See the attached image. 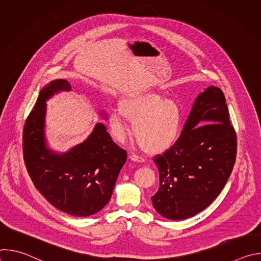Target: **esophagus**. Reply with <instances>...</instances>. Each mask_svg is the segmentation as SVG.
<instances>
[{"mask_svg":"<svg viewBox=\"0 0 261 261\" xmlns=\"http://www.w3.org/2000/svg\"><path fill=\"white\" fill-rule=\"evenodd\" d=\"M129 158H130L132 161H136V162H139V163L144 161V158H143V157L138 156V155H136V154H131V155L129 156Z\"/></svg>","mask_w":261,"mask_h":261,"instance_id":"1","label":"esophagus"}]
</instances>
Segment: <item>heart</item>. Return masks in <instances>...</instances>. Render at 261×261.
Masks as SVG:
<instances>
[{
    "label": "heart",
    "mask_w": 261,
    "mask_h": 261,
    "mask_svg": "<svg viewBox=\"0 0 261 261\" xmlns=\"http://www.w3.org/2000/svg\"><path fill=\"white\" fill-rule=\"evenodd\" d=\"M127 118L133 121V134L146 152H162L178 137L182 111L172 98H163L155 92L124 99L108 117V126L117 141L127 135Z\"/></svg>",
    "instance_id": "obj_1"
}]
</instances>
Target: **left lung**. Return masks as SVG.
Listing matches in <instances>:
<instances>
[{"label": "left lung", "mask_w": 261, "mask_h": 261, "mask_svg": "<svg viewBox=\"0 0 261 261\" xmlns=\"http://www.w3.org/2000/svg\"><path fill=\"white\" fill-rule=\"evenodd\" d=\"M237 156V134L223 92L208 87L196 98L180 136L154 157L160 185L154 208L184 220L207 207L227 182Z\"/></svg>", "instance_id": "8db88e82"}]
</instances>
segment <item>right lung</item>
Returning <instances> with one entry per match:
<instances>
[{"mask_svg":"<svg viewBox=\"0 0 261 261\" xmlns=\"http://www.w3.org/2000/svg\"><path fill=\"white\" fill-rule=\"evenodd\" d=\"M64 80L43 88L30 113L22 134L23 160L35 187L58 210L76 217L101 211L110 200L127 152L98 123L90 136L63 155L49 151L44 138L45 101L70 91Z\"/></svg>","mask_w":261,"mask_h":261,"instance_id":"right-lung-1","label":"right lung"}]
</instances>
